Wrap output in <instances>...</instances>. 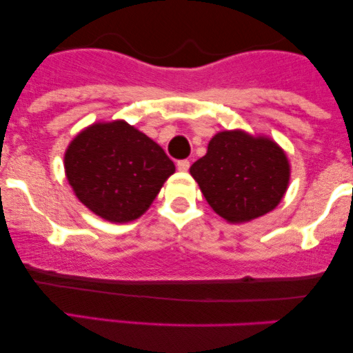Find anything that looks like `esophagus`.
<instances>
[{"label":"esophagus","instance_id":"34e87169","mask_svg":"<svg viewBox=\"0 0 353 353\" xmlns=\"http://www.w3.org/2000/svg\"><path fill=\"white\" fill-rule=\"evenodd\" d=\"M189 168H190V163L188 159H182V161H177V169H179V171H182V172H185V171H189Z\"/></svg>","mask_w":353,"mask_h":353}]
</instances>
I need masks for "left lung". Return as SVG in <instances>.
I'll return each instance as SVG.
<instances>
[{
	"instance_id": "left-lung-1",
	"label": "left lung",
	"mask_w": 353,
	"mask_h": 353,
	"mask_svg": "<svg viewBox=\"0 0 353 353\" xmlns=\"http://www.w3.org/2000/svg\"><path fill=\"white\" fill-rule=\"evenodd\" d=\"M205 201L229 222H247L272 210L289 184V163L277 144L241 131L219 132L208 154L190 165Z\"/></svg>"
}]
</instances>
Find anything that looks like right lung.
Returning a JSON list of instances; mask_svg holds the SVG:
<instances>
[{
  "label": "right lung",
  "mask_w": 353,
  "mask_h": 353,
  "mask_svg": "<svg viewBox=\"0 0 353 353\" xmlns=\"http://www.w3.org/2000/svg\"><path fill=\"white\" fill-rule=\"evenodd\" d=\"M64 168L78 199L111 222L143 216L176 171L161 145L124 121L92 124L76 136Z\"/></svg>",
  "instance_id": "add662e5"
}]
</instances>
